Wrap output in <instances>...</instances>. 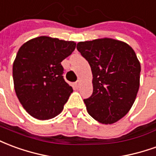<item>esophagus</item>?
Listing matches in <instances>:
<instances>
[{
    "label": "esophagus",
    "mask_w": 156,
    "mask_h": 156,
    "mask_svg": "<svg viewBox=\"0 0 156 156\" xmlns=\"http://www.w3.org/2000/svg\"><path fill=\"white\" fill-rule=\"evenodd\" d=\"M80 83H81V82H80V80H77V81H76V87H77V88H79V87H80Z\"/></svg>",
    "instance_id": "1"
}]
</instances>
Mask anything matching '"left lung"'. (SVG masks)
Instances as JSON below:
<instances>
[{"mask_svg": "<svg viewBox=\"0 0 156 156\" xmlns=\"http://www.w3.org/2000/svg\"><path fill=\"white\" fill-rule=\"evenodd\" d=\"M76 48L92 72L93 92L84 102L95 120L118 122L129 112L140 88V63L133 48L109 37L79 42Z\"/></svg>", "mask_w": 156, "mask_h": 156, "instance_id": "8db88e82", "label": "left lung"}]
</instances>
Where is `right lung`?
<instances>
[{
	"label": "right lung",
	"instance_id": "1",
	"mask_svg": "<svg viewBox=\"0 0 156 156\" xmlns=\"http://www.w3.org/2000/svg\"><path fill=\"white\" fill-rule=\"evenodd\" d=\"M76 45L74 41L40 36L20 47L12 66L14 89L34 119H50L62 112L73 89L63 78L61 62Z\"/></svg>",
	"mask_w": 156,
	"mask_h": 156
}]
</instances>
